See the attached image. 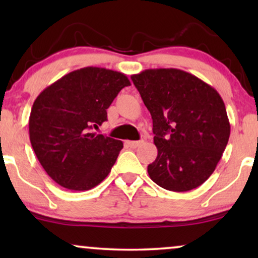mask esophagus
Wrapping results in <instances>:
<instances>
[{"label":"esophagus","mask_w":258,"mask_h":258,"mask_svg":"<svg viewBox=\"0 0 258 258\" xmlns=\"http://www.w3.org/2000/svg\"><path fill=\"white\" fill-rule=\"evenodd\" d=\"M142 142H143V141H126V146L133 148V149H134V148L139 147Z\"/></svg>","instance_id":"obj_1"}]
</instances>
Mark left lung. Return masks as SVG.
Masks as SVG:
<instances>
[{
	"label": "left lung",
	"mask_w": 258,
	"mask_h": 258,
	"mask_svg": "<svg viewBox=\"0 0 258 258\" xmlns=\"http://www.w3.org/2000/svg\"><path fill=\"white\" fill-rule=\"evenodd\" d=\"M132 80L153 118L157 157L150 178L189 191L213 174L230 136L224 102L213 87L179 69H147Z\"/></svg>",
	"instance_id": "1"
}]
</instances>
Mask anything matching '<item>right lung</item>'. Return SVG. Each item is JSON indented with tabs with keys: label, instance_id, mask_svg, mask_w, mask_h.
Segmentation results:
<instances>
[{
	"label": "right lung",
	"instance_id": "add662e5",
	"mask_svg": "<svg viewBox=\"0 0 258 258\" xmlns=\"http://www.w3.org/2000/svg\"><path fill=\"white\" fill-rule=\"evenodd\" d=\"M128 86L124 74L87 67L67 74L38 95L30 111V142L57 184L84 191L107 177L123 143L93 129L107 121V109Z\"/></svg>",
	"mask_w": 258,
	"mask_h": 258
}]
</instances>
